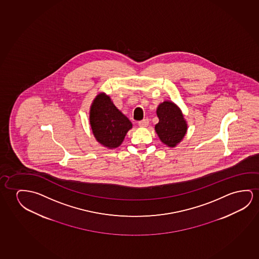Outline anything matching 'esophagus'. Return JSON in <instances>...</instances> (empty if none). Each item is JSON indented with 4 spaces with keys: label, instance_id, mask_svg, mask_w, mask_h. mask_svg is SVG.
Returning a JSON list of instances; mask_svg holds the SVG:
<instances>
[{
    "label": "esophagus",
    "instance_id": "1",
    "mask_svg": "<svg viewBox=\"0 0 259 259\" xmlns=\"http://www.w3.org/2000/svg\"><path fill=\"white\" fill-rule=\"evenodd\" d=\"M138 124H139V126L141 127H146L148 126V124H149V119L148 118H144V119L141 120L138 122Z\"/></svg>",
    "mask_w": 259,
    "mask_h": 259
}]
</instances>
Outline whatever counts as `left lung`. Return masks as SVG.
I'll list each match as a JSON object with an SVG mask.
<instances>
[{
    "mask_svg": "<svg viewBox=\"0 0 259 259\" xmlns=\"http://www.w3.org/2000/svg\"><path fill=\"white\" fill-rule=\"evenodd\" d=\"M158 124L155 130L159 139L169 147L180 143L187 131V124L180 109L171 101H164L157 109Z\"/></svg>",
    "mask_w": 259,
    "mask_h": 259,
    "instance_id": "obj_1",
    "label": "left lung"
}]
</instances>
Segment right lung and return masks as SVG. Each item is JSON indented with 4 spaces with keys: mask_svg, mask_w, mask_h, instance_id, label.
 <instances>
[{
    "mask_svg": "<svg viewBox=\"0 0 259 259\" xmlns=\"http://www.w3.org/2000/svg\"><path fill=\"white\" fill-rule=\"evenodd\" d=\"M90 123L96 140L109 149L119 146L132 128L130 120L104 94H100L94 99L91 108Z\"/></svg>",
    "mask_w": 259,
    "mask_h": 259,
    "instance_id": "add662e5",
    "label": "right lung"
}]
</instances>
